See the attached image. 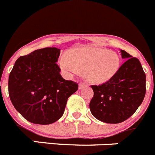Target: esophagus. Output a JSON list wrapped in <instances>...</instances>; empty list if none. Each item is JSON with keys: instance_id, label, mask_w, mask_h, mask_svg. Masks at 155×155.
Wrapping results in <instances>:
<instances>
[{"instance_id": "esophagus-1", "label": "esophagus", "mask_w": 155, "mask_h": 155, "mask_svg": "<svg viewBox=\"0 0 155 155\" xmlns=\"http://www.w3.org/2000/svg\"><path fill=\"white\" fill-rule=\"evenodd\" d=\"M86 87V84H84V83H80V84H79V85H78V88L79 89H83V88H84V87Z\"/></svg>"}]
</instances>
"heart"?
Masks as SVG:
<instances>
[{
    "instance_id": "heart-1",
    "label": "heart",
    "mask_w": 155,
    "mask_h": 155,
    "mask_svg": "<svg viewBox=\"0 0 155 155\" xmlns=\"http://www.w3.org/2000/svg\"><path fill=\"white\" fill-rule=\"evenodd\" d=\"M58 64L68 78L76 75L81 70L86 81L92 84H102L117 74L121 60L116 52L87 46L74 49L70 51L69 56H61Z\"/></svg>"
}]
</instances>
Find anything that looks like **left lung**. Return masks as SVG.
Masks as SVG:
<instances>
[{"mask_svg": "<svg viewBox=\"0 0 155 155\" xmlns=\"http://www.w3.org/2000/svg\"><path fill=\"white\" fill-rule=\"evenodd\" d=\"M126 61L113 78L92 85L89 104L94 117L106 124H120L130 118L141 105L146 93V75L139 60L120 50Z\"/></svg>", "mask_w": 155, "mask_h": 155, "instance_id": "1", "label": "left lung"}]
</instances>
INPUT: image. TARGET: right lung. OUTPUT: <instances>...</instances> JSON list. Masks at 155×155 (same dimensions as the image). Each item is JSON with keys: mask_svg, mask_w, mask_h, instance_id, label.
Instances as JSON below:
<instances>
[{"mask_svg": "<svg viewBox=\"0 0 155 155\" xmlns=\"http://www.w3.org/2000/svg\"><path fill=\"white\" fill-rule=\"evenodd\" d=\"M61 50L39 49L19 57L8 79L14 107L30 123L48 125L61 118L78 84L62 78L57 64Z\"/></svg>", "mask_w": 155, "mask_h": 155, "instance_id": "add662e5", "label": "right lung"}]
</instances>
